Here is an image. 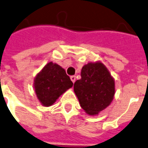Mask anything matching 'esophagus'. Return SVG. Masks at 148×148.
Returning <instances> with one entry per match:
<instances>
[{"label":"esophagus","instance_id":"obj_1","mask_svg":"<svg viewBox=\"0 0 148 148\" xmlns=\"http://www.w3.org/2000/svg\"><path fill=\"white\" fill-rule=\"evenodd\" d=\"M70 79H71V80H72V82L74 83V82H75V75H72V76L70 77Z\"/></svg>","mask_w":148,"mask_h":148}]
</instances>
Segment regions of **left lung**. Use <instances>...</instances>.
<instances>
[{"instance_id":"8db88e82","label":"left lung","mask_w":148,"mask_h":148,"mask_svg":"<svg viewBox=\"0 0 148 148\" xmlns=\"http://www.w3.org/2000/svg\"><path fill=\"white\" fill-rule=\"evenodd\" d=\"M114 80L101 62L82 67L81 79L74 83L80 106L88 114H98L110 104L115 93Z\"/></svg>"}]
</instances>
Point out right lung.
Here are the masks:
<instances>
[{
  "label": "right lung",
  "mask_w": 148,
  "mask_h": 148,
  "mask_svg": "<svg viewBox=\"0 0 148 148\" xmlns=\"http://www.w3.org/2000/svg\"><path fill=\"white\" fill-rule=\"evenodd\" d=\"M73 85L65 69L52 62L47 64L35 79L38 99L45 106L52 105L59 96Z\"/></svg>",
  "instance_id": "add662e5"
}]
</instances>
